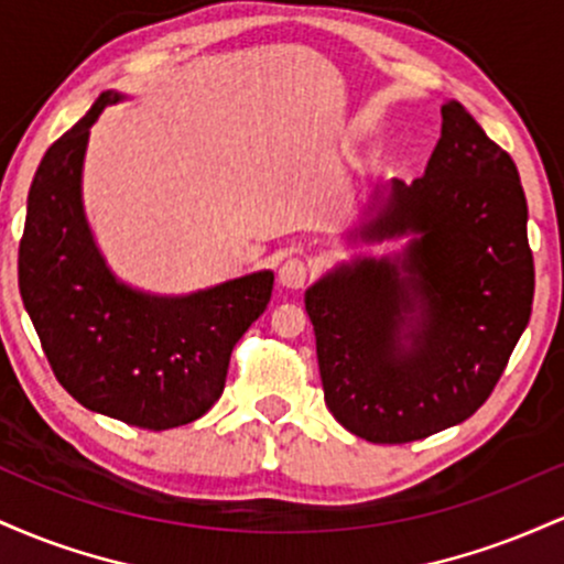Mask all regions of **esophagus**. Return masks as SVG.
<instances>
[{
	"label": "esophagus",
	"instance_id": "obj_1",
	"mask_svg": "<svg viewBox=\"0 0 564 564\" xmlns=\"http://www.w3.org/2000/svg\"><path fill=\"white\" fill-rule=\"evenodd\" d=\"M278 281L286 289H302L307 283V262L300 257H291L278 268Z\"/></svg>",
	"mask_w": 564,
	"mask_h": 564
}]
</instances>
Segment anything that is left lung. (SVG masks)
<instances>
[{
    "label": "left lung",
    "instance_id": "1",
    "mask_svg": "<svg viewBox=\"0 0 564 564\" xmlns=\"http://www.w3.org/2000/svg\"><path fill=\"white\" fill-rule=\"evenodd\" d=\"M422 177L373 187L352 254L304 291L328 411L368 443L462 424L494 392L533 304L528 200L507 151L445 100Z\"/></svg>",
    "mask_w": 564,
    "mask_h": 564
}]
</instances>
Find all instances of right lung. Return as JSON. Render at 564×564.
Returning <instances> with one entry per match:
<instances>
[{"label": "right lung", "instance_id": "add662e5", "mask_svg": "<svg viewBox=\"0 0 564 564\" xmlns=\"http://www.w3.org/2000/svg\"><path fill=\"white\" fill-rule=\"evenodd\" d=\"M127 95L108 89L53 142L34 174L18 286L57 381L89 411L142 430L196 422L225 390L230 352L268 307L273 270L191 294L129 286L84 212L89 129Z\"/></svg>", "mask_w": 564, "mask_h": 564}]
</instances>
